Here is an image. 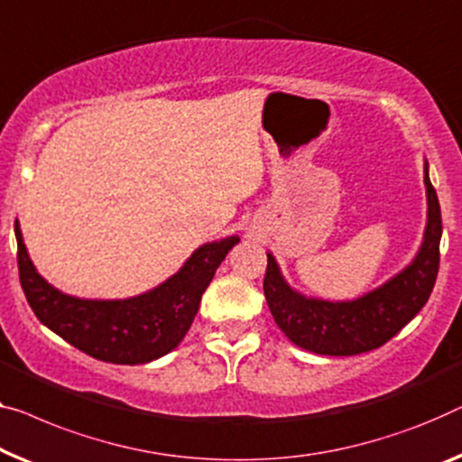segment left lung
Wrapping results in <instances>:
<instances>
[{
    "label": "left lung",
    "mask_w": 462,
    "mask_h": 462,
    "mask_svg": "<svg viewBox=\"0 0 462 462\" xmlns=\"http://www.w3.org/2000/svg\"><path fill=\"white\" fill-rule=\"evenodd\" d=\"M425 189H428V226L417 257L401 273L361 299L332 302L302 297L286 284L273 254L267 253L265 300L288 340L318 355H361L380 348L382 344L394 338L421 311L438 278L439 238H442V213H439L436 189L430 182L428 162H425Z\"/></svg>",
    "instance_id": "1"
}]
</instances>
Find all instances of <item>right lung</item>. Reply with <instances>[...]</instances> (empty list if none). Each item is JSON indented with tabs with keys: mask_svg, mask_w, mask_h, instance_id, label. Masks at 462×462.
I'll return each mask as SVG.
<instances>
[{
	"mask_svg": "<svg viewBox=\"0 0 462 462\" xmlns=\"http://www.w3.org/2000/svg\"><path fill=\"white\" fill-rule=\"evenodd\" d=\"M14 230L20 284L39 321L93 359L116 365L149 363L174 350L187 336L219 263L240 240L228 236L199 246L180 272L141 297L88 300L47 284L26 253L18 219Z\"/></svg>",
	"mask_w": 462,
	"mask_h": 462,
	"instance_id": "obj_1",
	"label": "right lung"
}]
</instances>
